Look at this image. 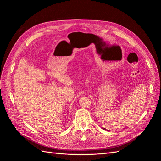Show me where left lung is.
I'll return each mask as SVG.
<instances>
[{"instance_id":"left-lung-1","label":"left lung","mask_w":161,"mask_h":161,"mask_svg":"<svg viewBox=\"0 0 161 161\" xmlns=\"http://www.w3.org/2000/svg\"><path fill=\"white\" fill-rule=\"evenodd\" d=\"M103 129H104V130H105V128H103Z\"/></svg>"}]
</instances>
